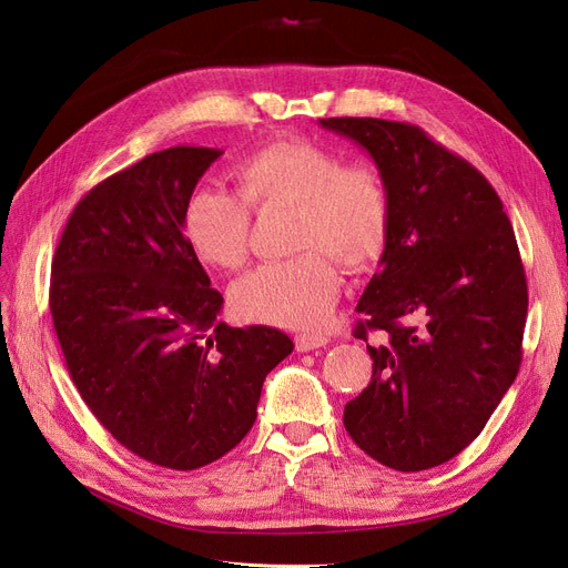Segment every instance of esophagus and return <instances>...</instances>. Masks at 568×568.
<instances>
[{
  "instance_id": "esophagus-1",
  "label": "esophagus",
  "mask_w": 568,
  "mask_h": 568,
  "mask_svg": "<svg viewBox=\"0 0 568 568\" xmlns=\"http://www.w3.org/2000/svg\"><path fill=\"white\" fill-rule=\"evenodd\" d=\"M326 343H329V338L322 336V334H298L296 336V351L298 353H311V351L324 348Z\"/></svg>"
}]
</instances>
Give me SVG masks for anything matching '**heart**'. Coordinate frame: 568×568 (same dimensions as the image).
<instances>
[{
  "mask_svg": "<svg viewBox=\"0 0 568 568\" xmlns=\"http://www.w3.org/2000/svg\"><path fill=\"white\" fill-rule=\"evenodd\" d=\"M236 192L196 186L186 196L182 230L201 263L236 270L248 257L251 209H291L288 261L265 263L232 286L244 320L315 329L336 303L341 274L379 261L390 227V196L379 170L343 165L334 151L282 140L251 151L232 170Z\"/></svg>",
  "mask_w": 568,
  "mask_h": 568,
  "instance_id": "b5f03b06",
  "label": "heart"
}]
</instances>
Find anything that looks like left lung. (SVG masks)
<instances>
[{
    "label": "left lung",
    "mask_w": 568,
    "mask_h": 568,
    "mask_svg": "<svg viewBox=\"0 0 568 568\" xmlns=\"http://www.w3.org/2000/svg\"><path fill=\"white\" fill-rule=\"evenodd\" d=\"M363 146L390 196V227L355 311L372 382L343 409L376 462L422 471L484 432L517 379L528 313L521 255L503 201L474 165L424 130L382 118H324Z\"/></svg>",
    "instance_id": "obj_1"
}]
</instances>
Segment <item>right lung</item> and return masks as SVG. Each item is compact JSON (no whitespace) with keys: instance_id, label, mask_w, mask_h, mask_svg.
<instances>
[{"instance_id":"obj_1","label":"right lung","mask_w":568,"mask_h":568,"mask_svg":"<svg viewBox=\"0 0 568 568\" xmlns=\"http://www.w3.org/2000/svg\"><path fill=\"white\" fill-rule=\"evenodd\" d=\"M217 149L173 146L111 175L68 217L51 320L84 405L159 467H205L251 432L265 376L294 351L272 326L217 322L222 294L182 230Z\"/></svg>"}]
</instances>
